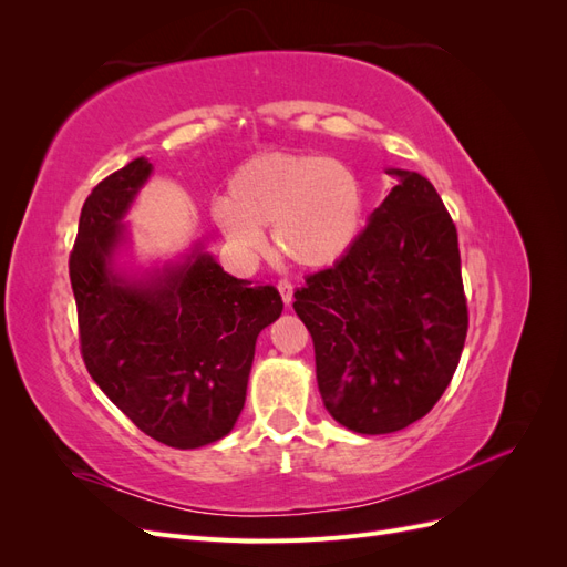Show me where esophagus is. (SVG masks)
Segmentation results:
<instances>
[{
	"instance_id": "obj_1",
	"label": "esophagus",
	"mask_w": 567,
	"mask_h": 567,
	"mask_svg": "<svg viewBox=\"0 0 567 567\" xmlns=\"http://www.w3.org/2000/svg\"><path fill=\"white\" fill-rule=\"evenodd\" d=\"M277 288H279V293H281V300H284L286 305H290V302H293V284H290V281H286V279H281V281L277 284Z\"/></svg>"
}]
</instances>
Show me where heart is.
<instances>
[{"instance_id":"1","label":"heart","mask_w":567,"mask_h":567,"mask_svg":"<svg viewBox=\"0 0 567 567\" xmlns=\"http://www.w3.org/2000/svg\"><path fill=\"white\" fill-rule=\"evenodd\" d=\"M213 219L246 255L274 248L305 269L336 265L352 248L364 219V184L354 169L317 153H260L229 179V198L213 203Z\"/></svg>"}]
</instances>
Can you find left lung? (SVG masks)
I'll return each instance as SVG.
<instances>
[{
	"instance_id": "8db88e82",
	"label": "left lung",
	"mask_w": 567,
	"mask_h": 567,
	"mask_svg": "<svg viewBox=\"0 0 567 567\" xmlns=\"http://www.w3.org/2000/svg\"><path fill=\"white\" fill-rule=\"evenodd\" d=\"M398 177L346 257L305 279L323 406L362 435L402 431L447 390L468 331L454 221L419 173Z\"/></svg>"
}]
</instances>
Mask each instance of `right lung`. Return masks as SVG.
I'll return each instance as SVG.
<instances>
[{
    "label": "right lung",
    "instance_id": "obj_1",
    "mask_svg": "<svg viewBox=\"0 0 567 567\" xmlns=\"http://www.w3.org/2000/svg\"><path fill=\"white\" fill-rule=\"evenodd\" d=\"M153 173L134 158L99 182L71 252L80 350L94 383L148 437L196 450L225 437L246 404L255 340L284 302L196 246L177 262L125 271L123 219Z\"/></svg>",
    "mask_w": 567,
    "mask_h": 567
}]
</instances>
